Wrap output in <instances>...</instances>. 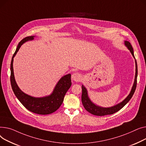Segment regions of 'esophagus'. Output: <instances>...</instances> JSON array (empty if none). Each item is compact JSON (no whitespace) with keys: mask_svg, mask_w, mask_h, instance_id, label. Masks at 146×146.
Instances as JSON below:
<instances>
[{"mask_svg":"<svg viewBox=\"0 0 146 146\" xmlns=\"http://www.w3.org/2000/svg\"><path fill=\"white\" fill-rule=\"evenodd\" d=\"M71 78H72V80L75 82H80L82 80V75L81 74L76 72L72 75Z\"/></svg>","mask_w":146,"mask_h":146,"instance_id":"1","label":"esophagus"}]
</instances>
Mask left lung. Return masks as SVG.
Listing matches in <instances>:
<instances>
[{"label":"left lung","instance_id":"1","mask_svg":"<svg viewBox=\"0 0 146 146\" xmlns=\"http://www.w3.org/2000/svg\"><path fill=\"white\" fill-rule=\"evenodd\" d=\"M125 45L127 47L128 50H130V52L131 53L135 59V79L134 82L133 84V85L132 87L131 90L128 95L122 102L120 103H119L114 106L111 107H101L100 106H98L94 104L93 102L91 101L90 99L88 96V91L84 85H82V97H81V100L84 107L85 109L88 112L90 113L97 115V116H104L106 115H110V114H113L114 113L117 112L119 110H121L127 102L130 100V99L132 98L133 94L135 92V88H136V85H137V62L135 58L134 57V51L133 48L131 45L130 43L128 41H125L124 42Z\"/></svg>","mask_w":146,"mask_h":146}]
</instances>
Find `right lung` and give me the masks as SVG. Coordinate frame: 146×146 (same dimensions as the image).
Returning a JSON list of instances; mask_svg holds the SVG:
<instances>
[{"instance_id": "right-lung-1", "label": "right lung", "mask_w": 146, "mask_h": 146, "mask_svg": "<svg viewBox=\"0 0 146 146\" xmlns=\"http://www.w3.org/2000/svg\"><path fill=\"white\" fill-rule=\"evenodd\" d=\"M34 37V36H31L25 38L17 46L11 64V83L15 95L26 108L34 113L46 115L55 112L62 104L65 94L71 86V75L69 74L62 76L56 84L52 94L48 96L40 98L33 97L20 90L15 79L13 68V58L23 43L33 40Z\"/></svg>"}]
</instances>
